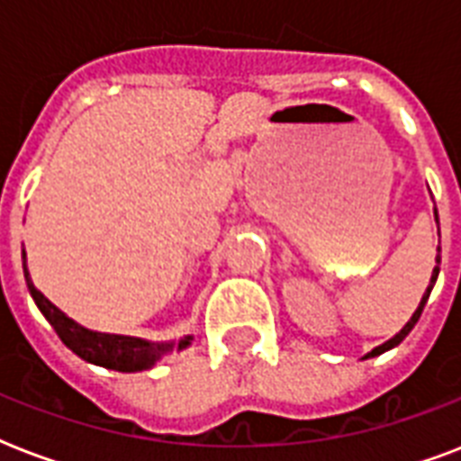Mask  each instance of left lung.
Instances as JSON below:
<instances>
[{"instance_id": "8db88e82", "label": "left lung", "mask_w": 461, "mask_h": 461, "mask_svg": "<svg viewBox=\"0 0 461 461\" xmlns=\"http://www.w3.org/2000/svg\"><path fill=\"white\" fill-rule=\"evenodd\" d=\"M436 220H438V212H436ZM438 234H440V227H438ZM438 263H440V246H438ZM438 270H440V267H433V277H430V287L426 289V294H423V299H421V303H419V308H416L414 311V315H411V321L407 322V325H404V328L400 330V332H397V335L393 337V339H387L385 344H380V347H375V349L371 351V354H366V358L368 357H378V354H383V351H387V349H393V347H397V344L402 342V339H404V337L409 335V332H411V328H414L416 322H419V318H421V313H423V306H426V302H429V296H430V289H433V285H436V280H438Z\"/></svg>"}]
</instances>
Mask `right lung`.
Wrapping results in <instances>:
<instances>
[{"label":"right lung","mask_w":461,"mask_h":461,"mask_svg":"<svg viewBox=\"0 0 461 461\" xmlns=\"http://www.w3.org/2000/svg\"><path fill=\"white\" fill-rule=\"evenodd\" d=\"M25 260V253H23ZM25 282H28V289H31L32 299L38 303V308L42 311L50 325L54 328V332L59 335V339L67 344L68 349L78 354L83 361L95 366H104V368H112V371L122 373H133V371H146L158 361L162 354L176 349H184L191 342V337L181 339L179 344L165 342L155 344L146 342V339H139V337H124V335H103V332H93V330L81 328L78 322H74L71 318L61 313L59 308L54 306L52 302H47L42 292L32 287L31 277H28V270H25L23 263Z\"/></svg>","instance_id":"right-lung-1"}]
</instances>
